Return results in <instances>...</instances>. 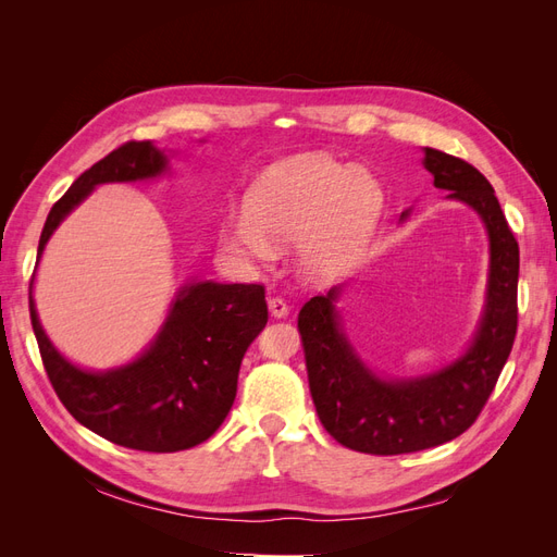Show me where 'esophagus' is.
Instances as JSON below:
<instances>
[{"label": "esophagus", "mask_w": 557, "mask_h": 557, "mask_svg": "<svg viewBox=\"0 0 557 557\" xmlns=\"http://www.w3.org/2000/svg\"><path fill=\"white\" fill-rule=\"evenodd\" d=\"M267 307H269V313H272L274 318H285L290 311L288 305H285V299H281V297H269Z\"/></svg>", "instance_id": "esophagus-1"}]
</instances>
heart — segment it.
<instances>
[{"instance_id": "b5f03b06", "label": "heart", "mask_w": 557, "mask_h": 557, "mask_svg": "<svg viewBox=\"0 0 557 557\" xmlns=\"http://www.w3.org/2000/svg\"><path fill=\"white\" fill-rule=\"evenodd\" d=\"M381 213L383 190L374 176L313 153L264 170L246 197V213L232 218L225 234L258 260L274 256V242H297L301 272L332 281L360 258Z\"/></svg>"}]
</instances>
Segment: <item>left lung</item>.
Instances as JSON below:
<instances>
[{
	"label": "left lung",
	"mask_w": 557,
	"mask_h": 557,
	"mask_svg": "<svg viewBox=\"0 0 557 557\" xmlns=\"http://www.w3.org/2000/svg\"><path fill=\"white\" fill-rule=\"evenodd\" d=\"M434 185L474 209L491 239L487 299L474 342L440 372L383 381L356 356L339 325V288L311 297L297 315L315 413L336 442L372 455H401L446 444L474 425L507 364L518 330V242L493 185L469 162L425 148ZM407 213H401V221Z\"/></svg>",
	"instance_id": "obj_1"
}]
</instances>
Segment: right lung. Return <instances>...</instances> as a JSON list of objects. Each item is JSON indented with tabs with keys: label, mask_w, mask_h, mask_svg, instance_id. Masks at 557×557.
Wrapping results in <instances>:
<instances>
[{
	"label": "right lung",
	"mask_w": 557,
	"mask_h": 557,
	"mask_svg": "<svg viewBox=\"0 0 557 557\" xmlns=\"http://www.w3.org/2000/svg\"><path fill=\"white\" fill-rule=\"evenodd\" d=\"M166 158L150 141H127L83 172L50 209L39 252L64 215L99 183L153 178ZM44 369L64 409L104 440L148 453L193 448L223 425L237 397L244 352L267 325L264 285L199 281L178 290L158 339L141 358L109 372H83L48 342L32 301Z\"/></svg>",
	"instance_id": "add662e5"
}]
</instances>
